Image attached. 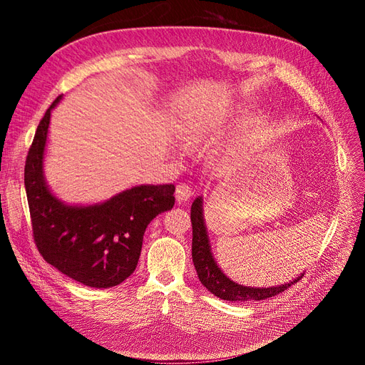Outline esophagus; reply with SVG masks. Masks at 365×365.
<instances>
[{
  "instance_id": "34e87169",
  "label": "esophagus",
  "mask_w": 365,
  "mask_h": 365,
  "mask_svg": "<svg viewBox=\"0 0 365 365\" xmlns=\"http://www.w3.org/2000/svg\"><path fill=\"white\" fill-rule=\"evenodd\" d=\"M190 197H192V189H190L189 185H186V183L178 185V187H176V198H178L179 202H185Z\"/></svg>"
}]
</instances>
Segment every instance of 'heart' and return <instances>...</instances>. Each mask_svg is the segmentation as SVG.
I'll return each mask as SVG.
<instances>
[{"label":"heart","instance_id":"1","mask_svg":"<svg viewBox=\"0 0 365 365\" xmlns=\"http://www.w3.org/2000/svg\"><path fill=\"white\" fill-rule=\"evenodd\" d=\"M231 105H205L187 112L179 124L178 134L185 148H198L215 140L232 120Z\"/></svg>","mask_w":365,"mask_h":365}]
</instances>
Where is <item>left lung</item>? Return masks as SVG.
Listing matches in <instances>:
<instances>
[{
  "mask_svg": "<svg viewBox=\"0 0 365 365\" xmlns=\"http://www.w3.org/2000/svg\"><path fill=\"white\" fill-rule=\"evenodd\" d=\"M190 222H192V260L198 278L205 289L227 302H247V300H264L285 292L289 287L296 284L303 274H299L294 279L284 282L277 287H248L241 285L229 278L216 262L212 244H210L207 226L204 220L202 197L194 200L190 207Z\"/></svg>",
  "mask_w": 365,
  "mask_h": 365,
  "instance_id": "left-lung-1",
  "label": "left lung"
}]
</instances>
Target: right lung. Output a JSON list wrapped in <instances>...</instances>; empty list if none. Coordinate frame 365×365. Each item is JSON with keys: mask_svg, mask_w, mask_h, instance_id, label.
<instances>
[{"mask_svg": "<svg viewBox=\"0 0 365 365\" xmlns=\"http://www.w3.org/2000/svg\"><path fill=\"white\" fill-rule=\"evenodd\" d=\"M47 109L35 131L25 165V189L34 240L47 263L94 289L121 284L136 269L148 225L175 205V185H139L105 201L68 204L57 197L44 173Z\"/></svg>", "mask_w": 365, "mask_h": 365, "instance_id": "right-lung-1", "label": "right lung"}]
</instances>
